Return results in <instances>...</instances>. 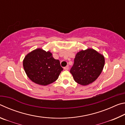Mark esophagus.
I'll list each match as a JSON object with an SVG mask.
<instances>
[{"mask_svg":"<svg viewBox=\"0 0 125 125\" xmlns=\"http://www.w3.org/2000/svg\"><path fill=\"white\" fill-rule=\"evenodd\" d=\"M64 70H68V69H69V66H68V65H67V66L64 67Z\"/></svg>","mask_w":125,"mask_h":125,"instance_id":"esophagus-1","label":"esophagus"}]
</instances>
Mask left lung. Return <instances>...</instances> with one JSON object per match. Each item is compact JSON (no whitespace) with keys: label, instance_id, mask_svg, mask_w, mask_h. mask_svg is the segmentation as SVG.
Masks as SVG:
<instances>
[{"label":"left lung","instance_id":"8db88e82","mask_svg":"<svg viewBox=\"0 0 125 125\" xmlns=\"http://www.w3.org/2000/svg\"><path fill=\"white\" fill-rule=\"evenodd\" d=\"M104 64L105 58L103 54L93 48H88L76 54L70 72L77 83L87 85L100 75Z\"/></svg>","mask_w":125,"mask_h":125}]
</instances>
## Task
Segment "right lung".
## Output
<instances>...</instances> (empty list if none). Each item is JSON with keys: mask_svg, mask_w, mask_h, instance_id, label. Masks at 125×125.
I'll list each match as a JSON object with an SVG mask.
<instances>
[{"mask_svg": "<svg viewBox=\"0 0 125 125\" xmlns=\"http://www.w3.org/2000/svg\"><path fill=\"white\" fill-rule=\"evenodd\" d=\"M23 67L29 78L35 83L47 85L58 79L63 68L52 53L37 48L29 53L23 60Z\"/></svg>", "mask_w": 125, "mask_h": 125, "instance_id": "add662e5", "label": "right lung"}]
</instances>
